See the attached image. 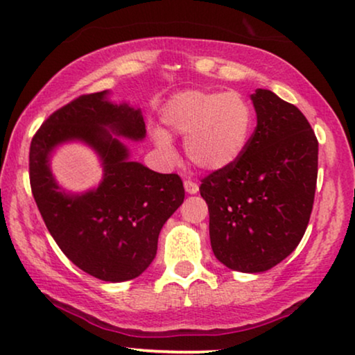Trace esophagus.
Masks as SVG:
<instances>
[{"label":"esophagus","mask_w":355,"mask_h":355,"mask_svg":"<svg viewBox=\"0 0 355 355\" xmlns=\"http://www.w3.org/2000/svg\"><path fill=\"white\" fill-rule=\"evenodd\" d=\"M184 189H187V193L188 194H196L199 191V187H198V183H194V182H191V180H184Z\"/></svg>","instance_id":"34e87169"}]
</instances>
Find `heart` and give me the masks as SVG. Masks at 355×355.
Masks as SVG:
<instances>
[{"instance_id":"obj_1","label":"heart","mask_w":355,"mask_h":355,"mask_svg":"<svg viewBox=\"0 0 355 355\" xmlns=\"http://www.w3.org/2000/svg\"><path fill=\"white\" fill-rule=\"evenodd\" d=\"M162 121L173 134L187 135L184 153L196 167L221 171L245 151L253 127V111L236 91H183L173 95L162 110ZM155 144L171 151V140L161 130Z\"/></svg>"}]
</instances>
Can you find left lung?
I'll use <instances>...</instances> for the list:
<instances>
[{
  "mask_svg": "<svg viewBox=\"0 0 355 355\" xmlns=\"http://www.w3.org/2000/svg\"><path fill=\"white\" fill-rule=\"evenodd\" d=\"M257 127L232 166L202 178L210 244L225 266L263 272L292 253L308 228L317 183L313 127L266 89L252 94Z\"/></svg>",
  "mask_w": 355,
  "mask_h": 355,
  "instance_id": "left-lung-1",
  "label": "left lung"
}]
</instances>
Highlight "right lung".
I'll return each instance as SVG.
<instances>
[{
  "label": "right lung",
  "mask_w": 355,
  "mask_h": 355,
  "mask_svg": "<svg viewBox=\"0 0 355 355\" xmlns=\"http://www.w3.org/2000/svg\"><path fill=\"white\" fill-rule=\"evenodd\" d=\"M107 97V91L81 95L42 123L30 145V184L68 260L105 282H124L155 260L157 237L182 205L184 188L177 173H157L129 159L127 146L110 132L145 139L144 116ZM75 139L91 146L104 166L103 183L84 195L59 192L49 167L53 148Z\"/></svg>",
  "instance_id": "1"
}]
</instances>
